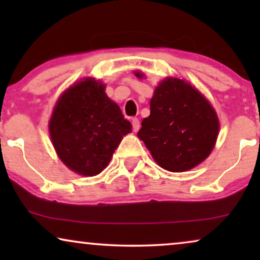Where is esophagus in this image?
I'll use <instances>...</instances> for the list:
<instances>
[{"label":"esophagus","mask_w":260,"mask_h":260,"mask_svg":"<svg viewBox=\"0 0 260 260\" xmlns=\"http://www.w3.org/2000/svg\"><path fill=\"white\" fill-rule=\"evenodd\" d=\"M131 123H133V129H134V131H138V130H140L141 124H140V120H138V118H133V119H131Z\"/></svg>","instance_id":"esophagus-1"}]
</instances>
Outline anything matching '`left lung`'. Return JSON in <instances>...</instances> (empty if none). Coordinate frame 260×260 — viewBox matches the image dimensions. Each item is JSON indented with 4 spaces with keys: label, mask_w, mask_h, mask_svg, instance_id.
Wrapping results in <instances>:
<instances>
[{
    "label": "left lung",
    "mask_w": 260,
    "mask_h": 260,
    "mask_svg": "<svg viewBox=\"0 0 260 260\" xmlns=\"http://www.w3.org/2000/svg\"><path fill=\"white\" fill-rule=\"evenodd\" d=\"M218 133V117L204 95L183 80L167 78L156 87L150 116L142 120L137 136L159 167L186 172L211 154Z\"/></svg>",
    "instance_id": "1"
}]
</instances>
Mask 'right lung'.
I'll return each mask as SVG.
<instances>
[{"label": "right lung", "instance_id": "obj_1", "mask_svg": "<svg viewBox=\"0 0 260 260\" xmlns=\"http://www.w3.org/2000/svg\"><path fill=\"white\" fill-rule=\"evenodd\" d=\"M131 131L105 86L85 79L70 87L56 103L49 134L59 157L71 170L93 176L108 166L123 136Z\"/></svg>", "mask_w": 260, "mask_h": 260}]
</instances>
